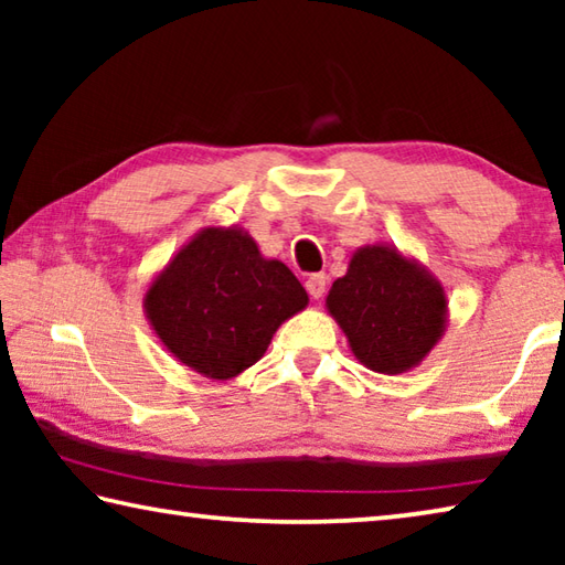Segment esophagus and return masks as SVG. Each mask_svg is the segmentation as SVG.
Returning <instances> with one entry per match:
<instances>
[{
  "mask_svg": "<svg viewBox=\"0 0 565 565\" xmlns=\"http://www.w3.org/2000/svg\"><path fill=\"white\" fill-rule=\"evenodd\" d=\"M306 291L311 294V299H321L327 294V276L323 274H313L306 279Z\"/></svg>",
  "mask_w": 565,
  "mask_h": 565,
  "instance_id": "esophagus-1",
  "label": "esophagus"
}]
</instances>
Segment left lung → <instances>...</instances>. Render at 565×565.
Wrapping results in <instances>:
<instances>
[{
  "label": "left lung",
  "instance_id": "left-lung-1",
  "mask_svg": "<svg viewBox=\"0 0 565 565\" xmlns=\"http://www.w3.org/2000/svg\"><path fill=\"white\" fill-rule=\"evenodd\" d=\"M327 311L349 349L376 374L396 376L416 369L448 327L444 284L418 259L391 244H366L331 284Z\"/></svg>",
  "mask_w": 565,
  "mask_h": 565
}]
</instances>
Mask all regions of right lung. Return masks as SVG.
<instances>
[{
  "label": "right lung",
  "mask_w": 565,
  "mask_h": 565,
  "mask_svg": "<svg viewBox=\"0 0 565 565\" xmlns=\"http://www.w3.org/2000/svg\"><path fill=\"white\" fill-rule=\"evenodd\" d=\"M157 339L179 363L214 381L244 374L276 329L309 306L299 279L266 259L242 226H204L151 276L141 299Z\"/></svg>",
  "instance_id": "1"
}]
</instances>
